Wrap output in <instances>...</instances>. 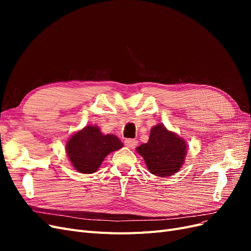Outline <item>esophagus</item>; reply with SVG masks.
Segmentation results:
<instances>
[{
    "mask_svg": "<svg viewBox=\"0 0 251 251\" xmlns=\"http://www.w3.org/2000/svg\"><path fill=\"white\" fill-rule=\"evenodd\" d=\"M138 141L136 139H126L125 140V144L127 147V148H131V149H134L136 146H137Z\"/></svg>",
    "mask_w": 251,
    "mask_h": 251,
    "instance_id": "esophagus-1",
    "label": "esophagus"
}]
</instances>
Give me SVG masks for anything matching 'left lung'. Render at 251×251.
Listing matches in <instances>:
<instances>
[{"label": "left lung", "mask_w": 251, "mask_h": 251, "mask_svg": "<svg viewBox=\"0 0 251 251\" xmlns=\"http://www.w3.org/2000/svg\"><path fill=\"white\" fill-rule=\"evenodd\" d=\"M136 150L143 157L151 174L169 177L177 173L183 164L186 143L160 124L151 127L149 141Z\"/></svg>", "instance_id": "1"}]
</instances>
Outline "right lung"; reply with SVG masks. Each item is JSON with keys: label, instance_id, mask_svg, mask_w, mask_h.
Returning <instances> with one entry per match:
<instances>
[{"label": "right lung", "instance_id": "add662e5", "mask_svg": "<svg viewBox=\"0 0 251 251\" xmlns=\"http://www.w3.org/2000/svg\"><path fill=\"white\" fill-rule=\"evenodd\" d=\"M123 146L117 136L103 135L98 127L88 126L72 136L66 150L75 170L92 174L98 170L105 156Z\"/></svg>", "mask_w": 251, "mask_h": 251}]
</instances>
